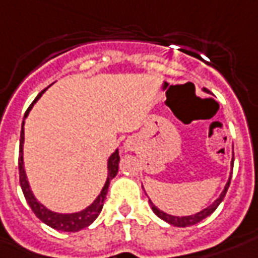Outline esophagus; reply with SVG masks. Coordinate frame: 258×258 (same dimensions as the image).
I'll use <instances>...</instances> for the list:
<instances>
[{"instance_id":"obj_1","label":"esophagus","mask_w":258,"mask_h":258,"mask_svg":"<svg viewBox=\"0 0 258 258\" xmlns=\"http://www.w3.org/2000/svg\"><path fill=\"white\" fill-rule=\"evenodd\" d=\"M124 148H125V151H133V148H131V145L130 144H124Z\"/></svg>"}]
</instances>
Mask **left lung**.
Here are the masks:
<instances>
[{
  "mask_svg": "<svg viewBox=\"0 0 258 258\" xmlns=\"http://www.w3.org/2000/svg\"><path fill=\"white\" fill-rule=\"evenodd\" d=\"M205 92H208V90L205 89ZM233 161H234V159H232V166H233ZM230 179H232V172H230V176H229V180H227V183H226L225 189L222 190V194H220V196L217 198L216 201L212 203L210 206L205 208V209L201 210V212H198V213H195V215H190V216H172V215H168V213H165V212L159 210L158 208L151 202V201H150V205H151L154 213H155L158 217H161L162 220H165L166 223H169V225H172V226H176V227H188V226L196 225V223L202 222L203 219H206V217L209 216V215H212V213L217 209V206L220 205V202L223 201V198L226 196V192H227L229 185H230Z\"/></svg>",
  "mask_w": 258,
  "mask_h": 258,
  "instance_id": "8db88e82",
  "label": "left lung"
}]
</instances>
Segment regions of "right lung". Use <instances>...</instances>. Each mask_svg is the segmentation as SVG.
I'll return each mask as SVG.
<instances>
[{
    "instance_id": "add662e5",
    "label": "right lung",
    "mask_w": 258,
    "mask_h": 258,
    "mask_svg": "<svg viewBox=\"0 0 258 258\" xmlns=\"http://www.w3.org/2000/svg\"><path fill=\"white\" fill-rule=\"evenodd\" d=\"M46 90V89H45ZM42 90L36 99L33 100V103L29 106V108L26 110L24 118L28 117L29 111L32 106L41 99L42 93L45 92ZM24 124L25 121H22V130H21V140H19V159H18V168H19V183H21V188H22V192H24V196H25L26 202L31 206L32 212L36 215L38 219H41L42 222L45 225H48L49 227L52 229H56V230H60V232H79L82 229H85L87 226H90L96 220V217L99 216L100 212L103 209V205H104V201H106V195L108 192V185H110V180L114 178L117 172H118V162H120V155H118V150H115L110 158H108V162H107V169H108V175H107V180L104 183V186L101 189L100 195L94 199V202L87 206L86 209L80 210V212H76V213H56V212H52L49 210L46 206H43L41 202H38V199L33 196L32 190H31V185L28 182V178H26L25 168H24Z\"/></svg>"
}]
</instances>
